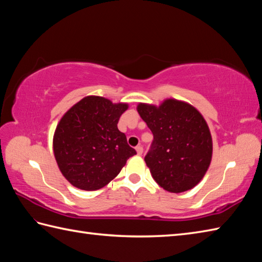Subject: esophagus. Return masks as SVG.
I'll return each instance as SVG.
<instances>
[{"label":"esophagus","mask_w":262,"mask_h":262,"mask_svg":"<svg viewBox=\"0 0 262 262\" xmlns=\"http://www.w3.org/2000/svg\"><path fill=\"white\" fill-rule=\"evenodd\" d=\"M136 152L138 155H142L143 154V146L142 145L136 146Z\"/></svg>","instance_id":"obj_1"}]
</instances>
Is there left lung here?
<instances>
[{"mask_svg": "<svg viewBox=\"0 0 262 262\" xmlns=\"http://www.w3.org/2000/svg\"><path fill=\"white\" fill-rule=\"evenodd\" d=\"M137 111L153 133L145 155L153 179L166 191H187L207 171L213 142L207 122L192 105L168 99L159 107L140 103Z\"/></svg>", "mask_w": 262, "mask_h": 262, "instance_id": "left-lung-1", "label": "left lung"}]
</instances>
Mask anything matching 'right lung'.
<instances>
[{
    "instance_id": "add662e5",
    "label": "right lung",
    "mask_w": 262,
    "mask_h": 262,
    "mask_svg": "<svg viewBox=\"0 0 262 262\" xmlns=\"http://www.w3.org/2000/svg\"><path fill=\"white\" fill-rule=\"evenodd\" d=\"M127 108V103L89 96L62 117L54 134V155L71 185L98 190L115 179L136 154L117 127Z\"/></svg>"
}]
</instances>
